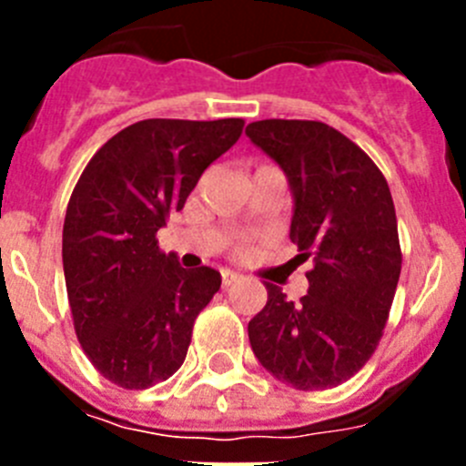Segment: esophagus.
Returning <instances> with one entry per match:
<instances>
[{
	"label": "esophagus",
	"mask_w": 466,
	"mask_h": 466,
	"mask_svg": "<svg viewBox=\"0 0 466 466\" xmlns=\"http://www.w3.org/2000/svg\"><path fill=\"white\" fill-rule=\"evenodd\" d=\"M238 279H240V275L233 273V270H221V284H224V289L230 287L233 282H238Z\"/></svg>",
	"instance_id": "obj_1"
}]
</instances>
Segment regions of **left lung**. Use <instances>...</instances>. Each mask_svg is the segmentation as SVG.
<instances>
[{
  "label": "left lung",
  "mask_w": 466,
  "mask_h": 466,
  "mask_svg": "<svg viewBox=\"0 0 466 466\" xmlns=\"http://www.w3.org/2000/svg\"><path fill=\"white\" fill-rule=\"evenodd\" d=\"M247 137L289 177V238L315 263L296 303L266 282L249 343L278 380L331 390L371 360L390 317L401 273L392 193L376 163L322 121L266 118L249 123Z\"/></svg>",
  "instance_id": "left-lung-1"
}]
</instances>
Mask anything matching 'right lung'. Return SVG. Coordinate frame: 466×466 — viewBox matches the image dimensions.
Listing matches in <instances>:
<instances>
[{
	"mask_svg": "<svg viewBox=\"0 0 466 466\" xmlns=\"http://www.w3.org/2000/svg\"><path fill=\"white\" fill-rule=\"evenodd\" d=\"M242 126L137 121L102 144L74 187L63 228L74 331L90 364L123 390H147L184 364L193 322L219 291L217 270L182 268L156 233Z\"/></svg>",
	"mask_w": 466,
	"mask_h": 466,
	"instance_id": "obj_1",
	"label": "right lung"
}]
</instances>
